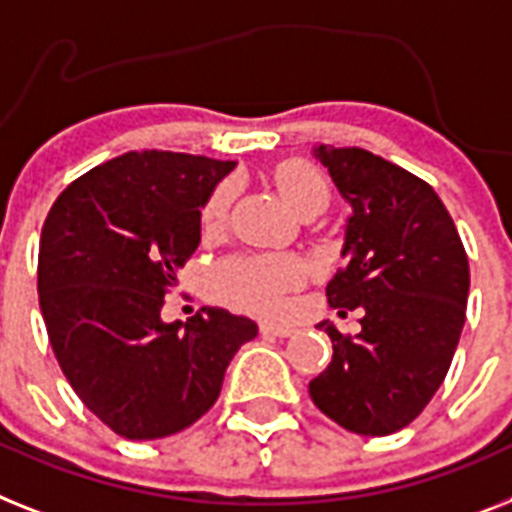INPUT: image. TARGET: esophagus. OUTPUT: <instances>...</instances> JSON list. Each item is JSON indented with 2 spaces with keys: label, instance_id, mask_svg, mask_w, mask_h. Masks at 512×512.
I'll return each instance as SVG.
<instances>
[{
  "label": "esophagus",
  "instance_id": "34e87169",
  "mask_svg": "<svg viewBox=\"0 0 512 512\" xmlns=\"http://www.w3.org/2000/svg\"><path fill=\"white\" fill-rule=\"evenodd\" d=\"M261 335H272V337H290L295 332V327L290 324H274V322H261Z\"/></svg>",
  "mask_w": 512,
  "mask_h": 512
}]
</instances>
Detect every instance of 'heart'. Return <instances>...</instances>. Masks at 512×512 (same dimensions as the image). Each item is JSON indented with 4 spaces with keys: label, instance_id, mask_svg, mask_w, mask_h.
I'll use <instances>...</instances> for the list:
<instances>
[{
    "label": "heart",
    "instance_id": "heart-1",
    "mask_svg": "<svg viewBox=\"0 0 512 512\" xmlns=\"http://www.w3.org/2000/svg\"><path fill=\"white\" fill-rule=\"evenodd\" d=\"M274 183L282 198L303 217H314L327 209L332 188L316 164L293 159L274 170ZM235 183H219L201 209V230L206 235L225 227L230 214ZM306 280V266L290 253H261V256H232L214 269L211 282L222 301L246 308L253 314H277L285 306V295Z\"/></svg>",
    "mask_w": 512,
    "mask_h": 512
}]
</instances>
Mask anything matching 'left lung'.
Wrapping results in <instances>:
<instances>
[{
	"label": "left lung",
	"instance_id": "left-lung-1",
	"mask_svg": "<svg viewBox=\"0 0 512 512\" xmlns=\"http://www.w3.org/2000/svg\"><path fill=\"white\" fill-rule=\"evenodd\" d=\"M314 154L353 209L327 301L363 316L356 337L319 324L335 353L308 392L342 429L384 437L411 424L445 382L466 322L468 256L421 177L356 146Z\"/></svg>",
	"mask_w": 512,
	"mask_h": 512
}]
</instances>
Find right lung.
Returning <instances> with one entry per match:
<instances>
[{"instance_id":"add662e5","label":"right lung","mask_w":512,"mask_h":512,"mask_svg":"<svg viewBox=\"0 0 512 512\" xmlns=\"http://www.w3.org/2000/svg\"><path fill=\"white\" fill-rule=\"evenodd\" d=\"M235 162L128 151L67 185L38 246V303L86 408L125 439L183 432L217 403L259 327L225 308L164 324V295L201 240V206Z\"/></svg>"}]
</instances>
